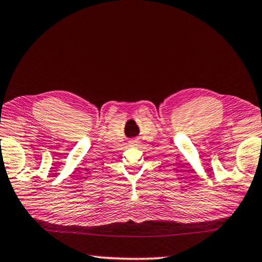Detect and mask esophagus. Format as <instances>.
<instances>
[{
	"mask_svg": "<svg viewBox=\"0 0 262 262\" xmlns=\"http://www.w3.org/2000/svg\"><path fill=\"white\" fill-rule=\"evenodd\" d=\"M139 143V142H138V139H132V141H131V144H135V145H137Z\"/></svg>",
	"mask_w": 262,
	"mask_h": 262,
	"instance_id": "obj_1",
	"label": "esophagus"
}]
</instances>
